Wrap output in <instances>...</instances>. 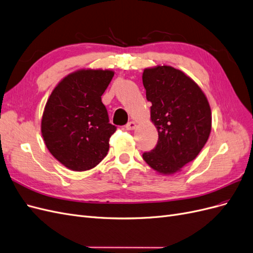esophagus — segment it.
Masks as SVG:
<instances>
[{
	"label": "esophagus",
	"mask_w": 253,
	"mask_h": 253,
	"mask_svg": "<svg viewBox=\"0 0 253 253\" xmlns=\"http://www.w3.org/2000/svg\"><path fill=\"white\" fill-rule=\"evenodd\" d=\"M135 127H136V124L134 121H129L126 125V128L128 129V131H132V129H134Z\"/></svg>",
	"instance_id": "obj_1"
}]
</instances>
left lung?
<instances>
[{
  "label": "left lung",
  "instance_id": "8db88e82",
  "mask_svg": "<svg viewBox=\"0 0 253 253\" xmlns=\"http://www.w3.org/2000/svg\"><path fill=\"white\" fill-rule=\"evenodd\" d=\"M142 82L158 131L156 147L142 158L155 171L173 174L195 159L208 140L209 102L192 79L172 66L145 68Z\"/></svg>",
  "mask_w": 253,
  "mask_h": 253
}]
</instances>
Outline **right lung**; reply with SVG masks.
I'll use <instances>...</instances> for the list:
<instances>
[{"mask_svg":"<svg viewBox=\"0 0 253 253\" xmlns=\"http://www.w3.org/2000/svg\"><path fill=\"white\" fill-rule=\"evenodd\" d=\"M114 72L80 70L59 82L45 105L41 132L58 162L73 171L93 169L108 154L116 126L101 96Z\"/></svg>","mask_w":253,"mask_h":253,"instance_id":"add662e5","label":"right lung"}]
</instances>
